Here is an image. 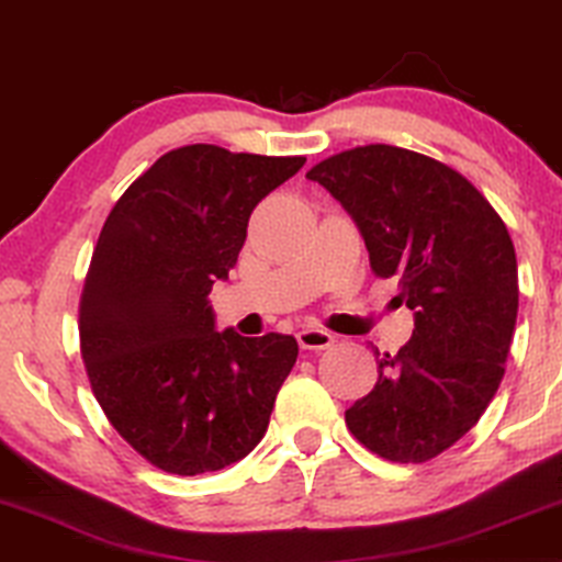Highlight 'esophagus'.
<instances>
[{"instance_id":"obj_1","label":"esophagus","mask_w":562,"mask_h":562,"mask_svg":"<svg viewBox=\"0 0 562 562\" xmlns=\"http://www.w3.org/2000/svg\"><path fill=\"white\" fill-rule=\"evenodd\" d=\"M297 344H301V349H328L334 344V336L324 328L308 326L297 331Z\"/></svg>"}]
</instances>
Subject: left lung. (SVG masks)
Returning <instances> with one entry per match:
<instances>
[{"label": "left lung", "mask_w": 562, "mask_h": 562, "mask_svg": "<svg viewBox=\"0 0 562 562\" xmlns=\"http://www.w3.org/2000/svg\"><path fill=\"white\" fill-rule=\"evenodd\" d=\"M355 218L370 267L398 277L414 336L378 362V383L344 418L391 462H426L465 437L496 395L519 311L506 223L458 169L370 144L308 175Z\"/></svg>", "instance_id": "left-lung-1"}]
</instances>
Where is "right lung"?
<instances>
[{
  "label": "right lung",
  "mask_w": 562,
  "mask_h": 562,
  "mask_svg": "<svg viewBox=\"0 0 562 562\" xmlns=\"http://www.w3.org/2000/svg\"><path fill=\"white\" fill-rule=\"evenodd\" d=\"M303 164L175 148L104 221L81 290V359L108 422L164 473H213L265 437L297 341L215 331L207 295L234 269L254 207Z\"/></svg>",
  "instance_id": "right-lung-1"
}]
</instances>
